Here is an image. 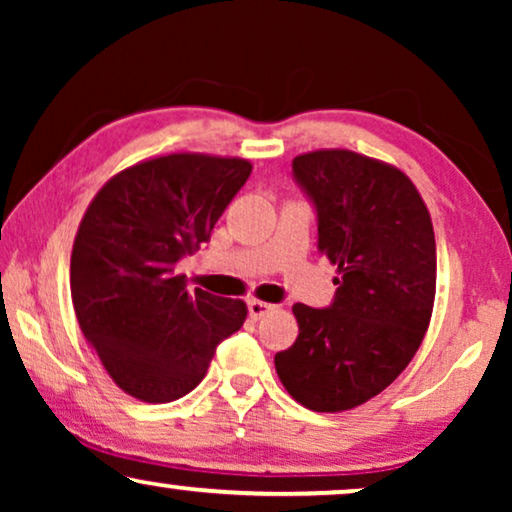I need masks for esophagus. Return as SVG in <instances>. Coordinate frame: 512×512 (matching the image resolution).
<instances>
[{
  "mask_svg": "<svg viewBox=\"0 0 512 512\" xmlns=\"http://www.w3.org/2000/svg\"><path fill=\"white\" fill-rule=\"evenodd\" d=\"M247 310H249V317H251V319H263L265 314L275 312L277 307H275V305H270V303H263V300L251 298L249 303H247Z\"/></svg>",
  "mask_w": 512,
  "mask_h": 512,
  "instance_id": "34e87169",
  "label": "esophagus"
}]
</instances>
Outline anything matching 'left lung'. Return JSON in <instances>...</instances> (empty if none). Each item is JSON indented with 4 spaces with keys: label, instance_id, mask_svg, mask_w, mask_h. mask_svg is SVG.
<instances>
[{
    "label": "left lung",
    "instance_id": "left-lung-1",
    "mask_svg": "<svg viewBox=\"0 0 512 512\" xmlns=\"http://www.w3.org/2000/svg\"><path fill=\"white\" fill-rule=\"evenodd\" d=\"M293 179L317 212V249L340 277L328 307L293 305L298 338L275 368L305 408L352 410L403 373L429 328L431 216L401 170L347 149L293 158Z\"/></svg>",
    "mask_w": 512,
    "mask_h": 512
}]
</instances>
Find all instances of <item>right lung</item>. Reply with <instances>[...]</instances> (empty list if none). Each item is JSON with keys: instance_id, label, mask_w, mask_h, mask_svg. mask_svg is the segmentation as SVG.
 <instances>
[{"instance_id": "right-lung-1", "label": "right lung", "mask_w": 512, "mask_h": 512, "mask_svg": "<svg viewBox=\"0 0 512 512\" xmlns=\"http://www.w3.org/2000/svg\"><path fill=\"white\" fill-rule=\"evenodd\" d=\"M249 174L242 158L172 153L118 172L86 209L69 268L72 303L125 394L144 403L186 396L219 342L242 328L247 305L191 291L177 263L209 242Z\"/></svg>"}]
</instances>
